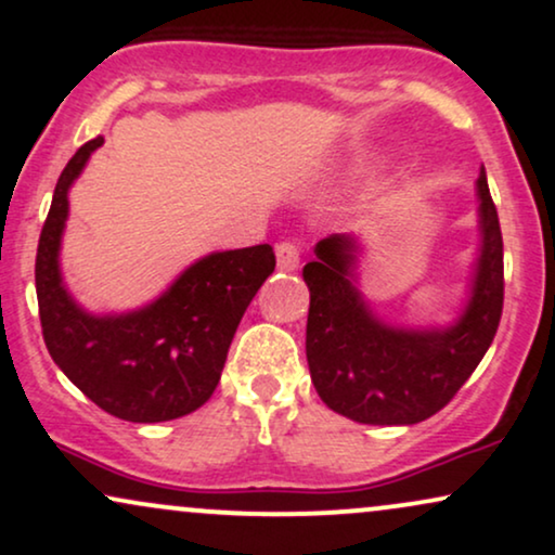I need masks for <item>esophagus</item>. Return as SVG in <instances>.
I'll use <instances>...</instances> for the list:
<instances>
[{"label": "esophagus", "mask_w": 555, "mask_h": 555, "mask_svg": "<svg viewBox=\"0 0 555 555\" xmlns=\"http://www.w3.org/2000/svg\"><path fill=\"white\" fill-rule=\"evenodd\" d=\"M276 263H279V269H284V271H294L299 266V248H297V243H292V241H282L276 245Z\"/></svg>", "instance_id": "obj_1"}]
</instances>
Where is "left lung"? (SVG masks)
<instances>
[{"label":"left lung","mask_w":555,"mask_h":555,"mask_svg":"<svg viewBox=\"0 0 555 555\" xmlns=\"http://www.w3.org/2000/svg\"><path fill=\"white\" fill-rule=\"evenodd\" d=\"M479 192L481 250L472 299L448 327H391L369 310L356 289L353 235L314 245L301 276L310 286L307 363L314 389L330 410L363 425H415L455 397L492 346L502 318V230L487 173Z\"/></svg>","instance_id":"1"}]
</instances>
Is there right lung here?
<instances>
[{
    "mask_svg": "<svg viewBox=\"0 0 555 555\" xmlns=\"http://www.w3.org/2000/svg\"><path fill=\"white\" fill-rule=\"evenodd\" d=\"M102 143V135L83 143L55 184L35 256L40 325L55 366L96 406L128 423H166L212 397L243 312L276 256L269 243L209 254L135 312H87L63 286L59 250L68 189Z\"/></svg>",
    "mask_w": 555,
    "mask_h": 555,
    "instance_id": "obj_1",
    "label": "right lung"
}]
</instances>
